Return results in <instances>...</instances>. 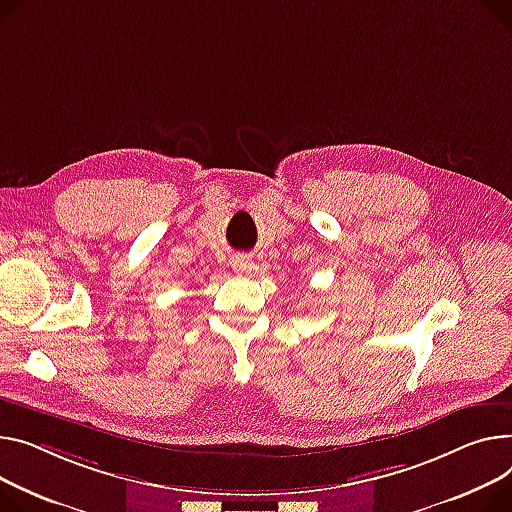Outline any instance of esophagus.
Instances as JSON below:
<instances>
[{"label": "esophagus", "mask_w": 512, "mask_h": 512, "mask_svg": "<svg viewBox=\"0 0 512 512\" xmlns=\"http://www.w3.org/2000/svg\"><path fill=\"white\" fill-rule=\"evenodd\" d=\"M232 269L238 271V274H249V271L255 269V263L247 255H238V257L232 259Z\"/></svg>", "instance_id": "obj_1"}]
</instances>
